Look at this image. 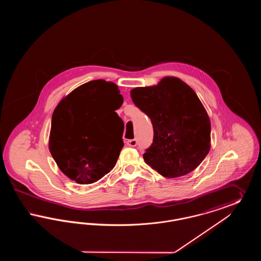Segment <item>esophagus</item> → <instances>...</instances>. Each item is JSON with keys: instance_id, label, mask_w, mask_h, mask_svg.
Listing matches in <instances>:
<instances>
[{"instance_id": "obj_1", "label": "esophagus", "mask_w": 261, "mask_h": 261, "mask_svg": "<svg viewBox=\"0 0 261 261\" xmlns=\"http://www.w3.org/2000/svg\"><path fill=\"white\" fill-rule=\"evenodd\" d=\"M126 144L130 147H136L137 146V140L136 139H132V140H128L126 142Z\"/></svg>"}]
</instances>
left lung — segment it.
<instances>
[{
  "instance_id": "1",
  "label": "left lung",
  "mask_w": 261,
  "mask_h": 261,
  "mask_svg": "<svg viewBox=\"0 0 261 261\" xmlns=\"http://www.w3.org/2000/svg\"><path fill=\"white\" fill-rule=\"evenodd\" d=\"M135 106L153 127V141L143 154L147 164L166 178L195 170L211 149V120L195 91L177 77L158 85L134 88Z\"/></svg>"
}]
</instances>
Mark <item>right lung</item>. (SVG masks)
Segmentation results:
<instances>
[{
    "mask_svg": "<svg viewBox=\"0 0 261 261\" xmlns=\"http://www.w3.org/2000/svg\"><path fill=\"white\" fill-rule=\"evenodd\" d=\"M123 103L112 82L93 80L59 102L51 116L49 149L62 173L92 184L111 172L123 148L124 124L115 112Z\"/></svg>",
    "mask_w": 261,
    "mask_h": 261,
    "instance_id": "obj_1",
    "label": "right lung"
}]
</instances>
